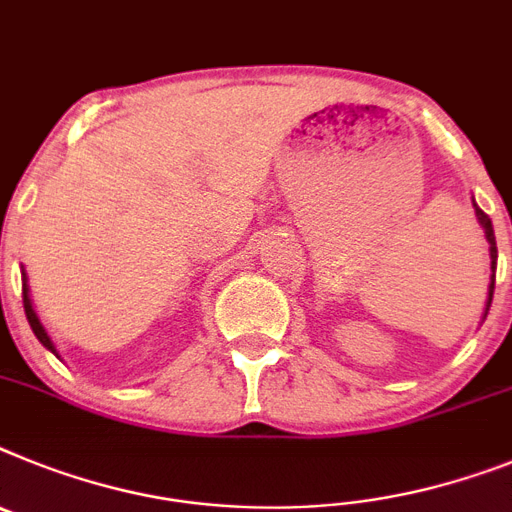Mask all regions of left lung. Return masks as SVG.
<instances>
[{"label": "left lung", "instance_id": "8db88e82", "mask_svg": "<svg viewBox=\"0 0 512 512\" xmlns=\"http://www.w3.org/2000/svg\"><path fill=\"white\" fill-rule=\"evenodd\" d=\"M474 207H476V204H474ZM476 217H479V222H482V227H484V235H487V240H489V259H492V282H489V300H487V310H489V303H492V292H495L497 243H495V230H492V220H489V214H484L482 209L476 207Z\"/></svg>", "mask_w": 512, "mask_h": 512}]
</instances>
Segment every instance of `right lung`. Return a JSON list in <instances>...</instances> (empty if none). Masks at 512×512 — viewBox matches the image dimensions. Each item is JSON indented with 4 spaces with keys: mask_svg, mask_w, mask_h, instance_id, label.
Wrapping results in <instances>:
<instances>
[{
    "mask_svg": "<svg viewBox=\"0 0 512 512\" xmlns=\"http://www.w3.org/2000/svg\"><path fill=\"white\" fill-rule=\"evenodd\" d=\"M23 308H25V316H28L30 329H33V334L38 336V342H41L46 349H51V352H54V355H56L54 342L48 339L46 329H43V326H41V321H38V316H36V310H33V303H30V298H28V282H25V279H23Z\"/></svg>",
    "mask_w": 512,
    "mask_h": 512,
    "instance_id": "add662e5",
    "label": "right lung"
}]
</instances>
